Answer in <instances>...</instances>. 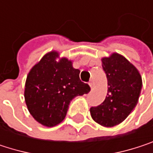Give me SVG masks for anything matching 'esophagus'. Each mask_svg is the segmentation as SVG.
<instances>
[{
    "mask_svg": "<svg viewBox=\"0 0 153 153\" xmlns=\"http://www.w3.org/2000/svg\"><path fill=\"white\" fill-rule=\"evenodd\" d=\"M88 85H89V87L91 88V89L94 88V83H93V81L91 80V81H89V83H88Z\"/></svg>",
    "mask_w": 153,
    "mask_h": 153,
    "instance_id": "34e87169",
    "label": "esophagus"
}]
</instances>
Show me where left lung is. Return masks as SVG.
Listing matches in <instances>:
<instances>
[{
  "label": "left lung",
  "instance_id": "left-lung-1",
  "mask_svg": "<svg viewBox=\"0 0 153 153\" xmlns=\"http://www.w3.org/2000/svg\"><path fill=\"white\" fill-rule=\"evenodd\" d=\"M102 66L107 78V96L100 105L89 111L97 123L109 128L125 120L137 105L143 82L136 66L118 53L103 57Z\"/></svg>",
  "mask_w": 153,
  "mask_h": 153
}]
</instances>
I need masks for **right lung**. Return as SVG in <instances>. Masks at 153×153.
<instances>
[{
	"label": "right lung",
	"instance_id": "1",
	"mask_svg": "<svg viewBox=\"0 0 153 153\" xmlns=\"http://www.w3.org/2000/svg\"><path fill=\"white\" fill-rule=\"evenodd\" d=\"M89 91L90 87L79 79V70L73 67V61L53 50L30 70L25 100L33 119L50 128L64 120L73 98Z\"/></svg>",
	"mask_w": 153,
	"mask_h": 153
}]
</instances>
